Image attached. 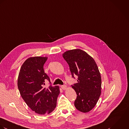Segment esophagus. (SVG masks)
<instances>
[{
	"label": "esophagus",
	"instance_id": "esophagus-1",
	"mask_svg": "<svg viewBox=\"0 0 129 129\" xmlns=\"http://www.w3.org/2000/svg\"><path fill=\"white\" fill-rule=\"evenodd\" d=\"M61 88H62L63 90H66V89H67V86H66V85H65L61 86Z\"/></svg>",
	"mask_w": 129,
	"mask_h": 129
}]
</instances>
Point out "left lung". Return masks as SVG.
<instances>
[{"instance_id":"8db88e82","label":"left lung","mask_w":129,"mask_h":129,"mask_svg":"<svg viewBox=\"0 0 129 129\" xmlns=\"http://www.w3.org/2000/svg\"><path fill=\"white\" fill-rule=\"evenodd\" d=\"M63 57L69 66L72 77L78 76L77 83L72 85L77 94L74 105L78 110L87 113L97 103L101 93V77L94 59L79 49L68 50Z\"/></svg>"}]
</instances>
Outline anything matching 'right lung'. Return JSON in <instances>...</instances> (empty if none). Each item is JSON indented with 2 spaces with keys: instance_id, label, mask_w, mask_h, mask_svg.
<instances>
[{
  "instance_id": "1",
  "label": "right lung",
  "mask_w": 129,
  "mask_h": 129,
  "mask_svg": "<svg viewBox=\"0 0 129 129\" xmlns=\"http://www.w3.org/2000/svg\"><path fill=\"white\" fill-rule=\"evenodd\" d=\"M46 57L28 58L22 64L18 75L17 85L20 94L27 106L36 113L49 114L55 109L60 93L58 86L44 87L50 78L45 73L43 66Z\"/></svg>"
}]
</instances>
